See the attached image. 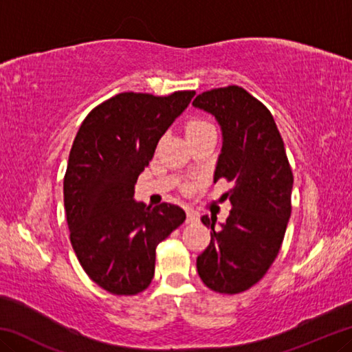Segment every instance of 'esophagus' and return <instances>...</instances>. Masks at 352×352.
I'll use <instances>...</instances> for the list:
<instances>
[{"instance_id":"34e87169","label":"esophagus","mask_w":352,"mask_h":352,"mask_svg":"<svg viewBox=\"0 0 352 352\" xmlns=\"http://www.w3.org/2000/svg\"><path fill=\"white\" fill-rule=\"evenodd\" d=\"M197 220H199L197 212H194V211H190V210H188V211H186V222H188V223L197 222Z\"/></svg>"}]
</instances>
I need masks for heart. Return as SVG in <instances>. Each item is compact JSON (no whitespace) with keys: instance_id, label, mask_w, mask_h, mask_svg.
<instances>
[{"instance_id":"heart-1","label":"heart","mask_w":352,"mask_h":352,"mask_svg":"<svg viewBox=\"0 0 352 352\" xmlns=\"http://www.w3.org/2000/svg\"><path fill=\"white\" fill-rule=\"evenodd\" d=\"M184 133H186L189 141H192L195 138H199V136H204L208 133H216V129H214L211 122L205 121V119L194 118V119H189L186 122V126H184Z\"/></svg>"}]
</instances>
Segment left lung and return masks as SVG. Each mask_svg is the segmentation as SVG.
Returning a JSON list of instances; mask_svg holds the SVG:
<instances>
[{
  "label": "left lung",
  "instance_id": "8db88e82",
  "mask_svg": "<svg viewBox=\"0 0 352 352\" xmlns=\"http://www.w3.org/2000/svg\"><path fill=\"white\" fill-rule=\"evenodd\" d=\"M192 105L222 127L214 183L233 184L222 195L233 206L222 228H214V216L201 217L211 242L197 258V272L208 289L236 295L259 283L276 259L292 212L294 174L270 110L242 87L204 91Z\"/></svg>",
  "mask_w": 352,
  "mask_h": 352
}]
</instances>
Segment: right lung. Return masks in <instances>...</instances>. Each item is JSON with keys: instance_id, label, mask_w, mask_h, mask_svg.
Segmentation results:
<instances>
[{"instance_id": "add662e5", "label": "right lung", "mask_w": 352, "mask_h": 352, "mask_svg": "<svg viewBox=\"0 0 352 352\" xmlns=\"http://www.w3.org/2000/svg\"><path fill=\"white\" fill-rule=\"evenodd\" d=\"M195 91L169 96L119 93L88 113L71 147L63 178L69 241L82 269L113 295L146 290L155 248L180 226V206L135 201V183Z\"/></svg>"}]
</instances>
